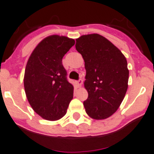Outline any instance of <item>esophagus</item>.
<instances>
[{
	"mask_svg": "<svg viewBox=\"0 0 154 154\" xmlns=\"http://www.w3.org/2000/svg\"><path fill=\"white\" fill-rule=\"evenodd\" d=\"M82 79H79L78 81L76 82V84L78 85V86L79 87H81V85H82Z\"/></svg>",
	"mask_w": 154,
	"mask_h": 154,
	"instance_id": "esophagus-1",
	"label": "esophagus"
}]
</instances>
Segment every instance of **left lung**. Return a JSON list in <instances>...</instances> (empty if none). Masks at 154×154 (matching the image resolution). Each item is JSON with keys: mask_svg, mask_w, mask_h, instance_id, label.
<instances>
[{"mask_svg": "<svg viewBox=\"0 0 154 154\" xmlns=\"http://www.w3.org/2000/svg\"><path fill=\"white\" fill-rule=\"evenodd\" d=\"M75 49L82 56L86 69L85 111L93 119L108 118L119 108L128 89L126 58L108 39L97 33L78 38Z\"/></svg>", "mask_w": 154, "mask_h": 154, "instance_id": "8db88e82", "label": "left lung"}]
</instances>
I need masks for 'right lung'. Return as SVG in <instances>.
I'll list each match as a JSON object with an SVG mask.
<instances>
[{
	"instance_id": "add662e5",
	"label": "right lung",
	"mask_w": 154,
	"mask_h": 154,
	"mask_svg": "<svg viewBox=\"0 0 154 154\" xmlns=\"http://www.w3.org/2000/svg\"><path fill=\"white\" fill-rule=\"evenodd\" d=\"M75 44L72 39L53 35L43 39L29 56L25 69L24 88L32 108L49 121L63 118L73 98L63 58Z\"/></svg>"
}]
</instances>
